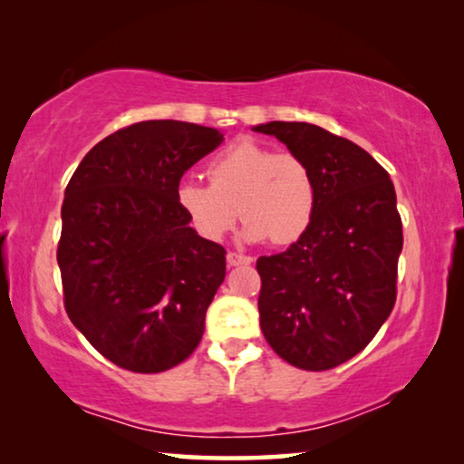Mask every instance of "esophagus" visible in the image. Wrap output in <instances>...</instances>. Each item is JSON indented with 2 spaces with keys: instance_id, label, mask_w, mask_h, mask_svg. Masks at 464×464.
<instances>
[{
  "instance_id": "obj_1",
  "label": "esophagus",
  "mask_w": 464,
  "mask_h": 464,
  "mask_svg": "<svg viewBox=\"0 0 464 464\" xmlns=\"http://www.w3.org/2000/svg\"><path fill=\"white\" fill-rule=\"evenodd\" d=\"M254 260H251L249 256H243V254H237V251H229V254H227V264L231 266H243V264H251Z\"/></svg>"
}]
</instances>
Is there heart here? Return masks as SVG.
<instances>
[{"instance_id":"heart-1","label":"heart","mask_w":464,"mask_h":464,"mask_svg":"<svg viewBox=\"0 0 464 464\" xmlns=\"http://www.w3.org/2000/svg\"><path fill=\"white\" fill-rule=\"evenodd\" d=\"M210 186L186 179L176 202L202 237L218 241L241 217L243 237L286 246L309 229L317 208V184L303 157L274 153L257 140L241 139L207 166ZM240 213L237 214V210Z\"/></svg>"}]
</instances>
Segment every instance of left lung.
I'll return each mask as SVG.
<instances>
[{
  "label": "left lung",
  "mask_w": 464,
  "mask_h": 464,
  "mask_svg": "<svg viewBox=\"0 0 464 464\" xmlns=\"http://www.w3.org/2000/svg\"><path fill=\"white\" fill-rule=\"evenodd\" d=\"M303 157L317 184L309 229L286 251L262 256L260 327L276 354L329 371L362 352L397 298L401 217L387 169L352 140L309 122H266Z\"/></svg>",
  "instance_id": "left-lung-1"
}]
</instances>
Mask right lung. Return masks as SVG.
<instances>
[{
    "instance_id": "1",
    "label": "right lung",
    "mask_w": 464,
    "mask_h": 464,
    "mask_svg": "<svg viewBox=\"0 0 464 464\" xmlns=\"http://www.w3.org/2000/svg\"><path fill=\"white\" fill-rule=\"evenodd\" d=\"M223 132L143 121L100 140L65 188L57 262L65 311L93 348L132 372L192 354L225 280V247L179 210V179Z\"/></svg>"
}]
</instances>
